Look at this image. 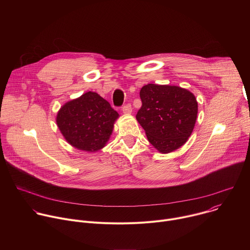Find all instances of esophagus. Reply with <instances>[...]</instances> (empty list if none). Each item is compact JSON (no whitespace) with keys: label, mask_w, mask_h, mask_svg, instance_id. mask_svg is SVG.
<instances>
[{"label":"esophagus","mask_w":250,"mask_h":250,"mask_svg":"<svg viewBox=\"0 0 250 250\" xmlns=\"http://www.w3.org/2000/svg\"><path fill=\"white\" fill-rule=\"evenodd\" d=\"M122 111H123L125 114H131V112H132L131 104H125V105L123 106V108H122Z\"/></svg>","instance_id":"34e87169"}]
</instances>
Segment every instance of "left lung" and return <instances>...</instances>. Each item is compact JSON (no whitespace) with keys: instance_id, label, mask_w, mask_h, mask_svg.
I'll return each mask as SVG.
<instances>
[{"instance_id":"obj_1","label":"left lung","mask_w":250,"mask_h":250,"mask_svg":"<svg viewBox=\"0 0 250 250\" xmlns=\"http://www.w3.org/2000/svg\"><path fill=\"white\" fill-rule=\"evenodd\" d=\"M141 108L136 120L150 144L161 153L181 147L191 135L198 103L188 90L178 86L147 84L140 90Z\"/></svg>"}]
</instances>
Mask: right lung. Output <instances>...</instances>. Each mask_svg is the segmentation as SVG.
I'll use <instances>...</instances> for the list:
<instances>
[{"mask_svg": "<svg viewBox=\"0 0 250 250\" xmlns=\"http://www.w3.org/2000/svg\"><path fill=\"white\" fill-rule=\"evenodd\" d=\"M118 118L109 102L95 92H87L61 106L56 124L68 144L95 152L105 146Z\"/></svg>", "mask_w": 250, "mask_h": 250, "instance_id": "add662e5", "label": "right lung"}]
</instances>
